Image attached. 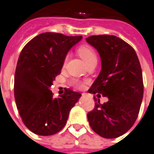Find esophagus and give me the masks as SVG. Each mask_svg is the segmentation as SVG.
I'll return each instance as SVG.
<instances>
[{
  "mask_svg": "<svg viewBox=\"0 0 154 154\" xmlns=\"http://www.w3.org/2000/svg\"><path fill=\"white\" fill-rule=\"evenodd\" d=\"M85 93H83V94H82V95H85Z\"/></svg>",
  "mask_w": 154,
  "mask_h": 154,
  "instance_id": "obj_1",
  "label": "esophagus"
}]
</instances>
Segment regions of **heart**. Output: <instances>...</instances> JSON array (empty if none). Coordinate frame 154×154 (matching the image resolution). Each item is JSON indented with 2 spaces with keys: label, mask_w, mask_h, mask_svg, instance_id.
Returning a JSON list of instances; mask_svg holds the SVG:
<instances>
[{
  "label": "heart",
  "mask_w": 154,
  "mask_h": 154,
  "mask_svg": "<svg viewBox=\"0 0 154 154\" xmlns=\"http://www.w3.org/2000/svg\"><path fill=\"white\" fill-rule=\"evenodd\" d=\"M78 54H79V56L82 58L83 60L85 62L86 65H88L89 63H90L93 60H97L96 53L92 47H90L89 45H82L79 48L78 50ZM67 60V59H66ZM65 60V61H66ZM74 85L76 86H81V85L77 81L74 82Z\"/></svg>",
  "instance_id": "heart-1"
}]
</instances>
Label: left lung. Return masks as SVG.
I'll list each match as a JSON object with an SVG mask.
<instances>
[{
	"label": "left lung",
	"instance_id": "1",
	"mask_svg": "<svg viewBox=\"0 0 154 154\" xmlns=\"http://www.w3.org/2000/svg\"><path fill=\"white\" fill-rule=\"evenodd\" d=\"M86 41L101 59L100 75L89 92L108 98L103 104L94 98L95 107L87 114L89 125L103 138H118L127 133L138 118L143 95L140 63L133 47L115 35H92Z\"/></svg>",
	"mask_w": 154,
	"mask_h": 154
}]
</instances>
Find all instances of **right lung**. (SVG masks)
<instances>
[{
  "mask_svg": "<svg viewBox=\"0 0 154 154\" xmlns=\"http://www.w3.org/2000/svg\"><path fill=\"white\" fill-rule=\"evenodd\" d=\"M82 38L42 33L20 52L15 74V100L23 123L35 134L49 136L60 131L81 96L68 89L54 98L50 88L60 74L69 51Z\"/></svg>",
  "mask_w": 154,
  "mask_h": 154,
  "instance_id": "obj_1",
  "label": "right lung"
}]
</instances>
